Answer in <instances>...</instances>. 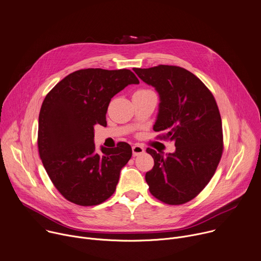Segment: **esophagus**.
Listing matches in <instances>:
<instances>
[{"label": "esophagus", "mask_w": 261, "mask_h": 261, "mask_svg": "<svg viewBox=\"0 0 261 261\" xmlns=\"http://www.w3.org/2000/svg\"><path fill=\"white\" fill-rule=\"evenodd\" d=\"M132 153H133V156H139V155L145 153V149L143 147L135 145L132 147Z\"/></svg>", "instance_id": "34e87169"}]
</instances>
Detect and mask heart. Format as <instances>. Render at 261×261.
<instances>
[{"mask_svg": "<svg viewBox=\"0 0 261 261\" xmlns=\"http://www.w3.org/2000/svg\"><path fill=\"white\" fill-rule=\"evenodd\" d=\"M148 91H150V90H146V89H143V90H138V91H136L135 93H144V92H148Z\"/></svg>", "mask_w": 261, "mask_h": 261, "instance_id": "1", "label": "heart"}]
</instances>
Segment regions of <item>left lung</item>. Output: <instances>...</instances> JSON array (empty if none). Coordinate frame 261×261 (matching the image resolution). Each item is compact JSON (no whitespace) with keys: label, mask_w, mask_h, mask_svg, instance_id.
<instances>
[{"label":"left lung","mask_w":261,"mask_h":261,"mask_svg":"<svg viewBox=\"0 0 261 261\" xmlns=\"http://www.w3.org/2000/svg\"><path fill=\"white\" fill-rule=\"evenodd\" d=\"M155 88L159 108L154 131H164V139L175 143L174 153L159 154L146 174L150 193L158 200L180 205L194 199L208 184L223 153L221 114L212 93L187 69L174 65L133 68Z\"/></svg>","instance_id":"obj_1"}]
</instances>
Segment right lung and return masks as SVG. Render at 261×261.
<instances>
[{
	"mask_svg": "<svg viewBox=\"0 0 261 261\" xmlns=\"http://www.w3.org/2000/svg\"><path fill=\"white\" fill-rule=\"evenodd\" d=\"M139 81L130 69L86 68L67 75L46 94L38 117V151L58 192L81 206L98 205L115 191L131 147L94 146L96 125L106 126L111 99Z\"/></svg>",
	"mask_w": 261,
	"mask_h": 261,
	"instance_id": "1",
	"label": "right lung"
}]
</instances>
